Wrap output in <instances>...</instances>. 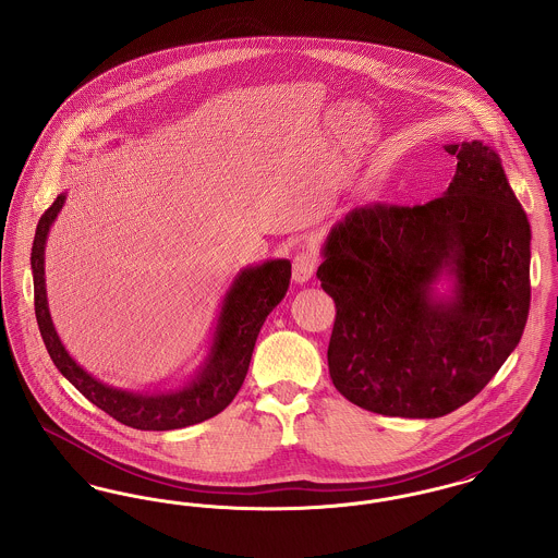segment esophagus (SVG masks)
<instances>
[{
    "instance_id": "obj_1",
    "label": "esophagus",
    "mask_w": 558,
    "mask_h": 558,
    "mask_svg": "<svg viewBox=\"0 0 558 558\" xmlns=\"http://www.w3.org/2000/svg\"><path fill=\"white\" fill-rule=\"evenodd\" d=\"M316 266H318V259L312 251H301L294 255L292 259V280L296 284H305L314 278L316 274Z\"/></svg>"
}]
</instances>
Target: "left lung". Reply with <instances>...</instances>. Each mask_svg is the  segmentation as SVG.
Returning <instances> with one entry per match:
<instances>
[{
    "label": "left lung",
    "mask_w": 558,
    "mask_h": 558,
    "mask_svg": "<svg viewBox=\"0 0 558 558\" xmlns=\"http://www.w3.org/2000/svg\"><path fill=\"white\" fill-rule=\"evenodd\" d=\"M444 148L458 160L444 196L355 207L319 251L337 305L332 385L383 416L439 418L471 401L530 316V221L500 155L481 140Z\"/></svg>",
    "instance_id": "left-lung-1"
}]
</instances>
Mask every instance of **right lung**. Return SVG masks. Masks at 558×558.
Masks as SVG:
<instances>
[{
    "label": "right lung",
    "mask_w": 558,
    "mask_h": 558,
    "mask_svg": "<svg viewBox=\"0 0 558 558\" xmlns=\"http://www.w3.org/2000/svg\"><path fill=\"white\" fill-rule=\"evenodd\" d=\"M66 192L58 194L41 215L31 248V271L35 291V318L41 339L60 374L114 421L140 430H173L203 423L219 414L244 383L257 335L269 312L284 299L291 287V262L267 259L246 266L234 276L223 294L205 360L184 383L169 389H121L102 383L80 366L62 345L53 326L46 291V242Z\"/></svg>",
    "instance_id": "1"
}]
</instances>
